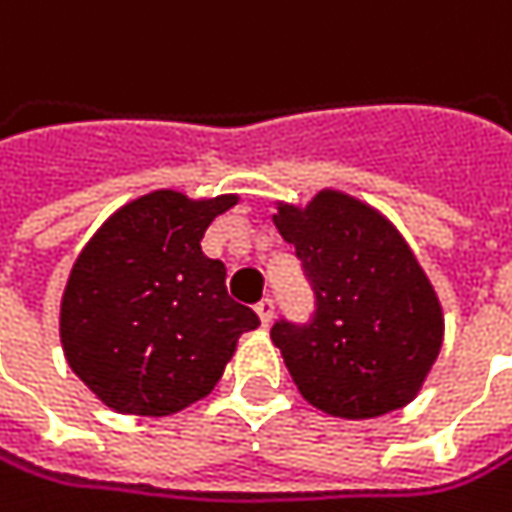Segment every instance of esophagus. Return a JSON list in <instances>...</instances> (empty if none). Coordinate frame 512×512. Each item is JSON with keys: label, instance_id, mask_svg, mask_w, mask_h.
Here are the masks:
<instances>
[{"label": "esophagus", "instance_id": "obj_1", "mask_svg": "<svg viewBox=\"0 0 512 512\" xmlns=\"http://www.w3.org/2000/svg\"><path fill=\"white\" fill-rule=\"evenodd\" d=\"M256 314H259L262 325H270V320H273V299H270V296L256 302Z\"/></svg>", "mask_w": 512, "mask_h": 512}]
</instances>
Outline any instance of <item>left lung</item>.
I'll use <instances>...</instances> for the list:
<instances>
[{
  "label": "left lung",
  "instance_id": "1",
  "mask_svg": "<svg viewBox=\"0 0 512 512\" xmlns=\"http://www.w3.org/2000/svg\"><path fill=\"white\" fill-rule=\"evenodd\" d=\"M273 221L314 291L308 320L270 328L296 389L351 421L406 406L444 340L438 296L409 244L343 192H320L305 210L282 204Z\"/></svg>",
  "mask_w": 512,
  "mask_h": 512
}]
</instances>
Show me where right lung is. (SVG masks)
Wrapping results in <instances>:
<instances>
[{
  "label": "right lung",
  "instance_id": "obj_1",
  "mask_svg": "<svg viewBox=\"0 0 512 512\" xmlns=\"http://www.w3.org/2000/svg\"><path fill=\"white\" fill-rule=\"evenodd\" d=\"M233 204L149 192L77 256L60 340L71 371L115 412L161 418L210 395L236 340L259 325L227 294L224 265L201 253L204 230Z\"/></svg>",
  "mask_w": 512,
  "mask_h": 512
}]
</instances>
